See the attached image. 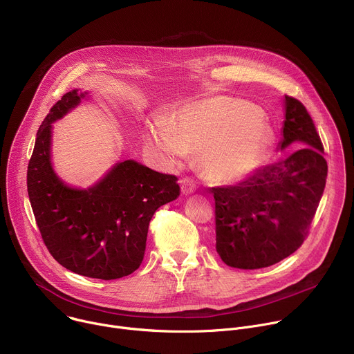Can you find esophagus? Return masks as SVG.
Returning a JSON list of instances; mask_svg holds the SVG:
<instances>
[{
    "label": "esophagus",
    "instance_id": "1",
    "mask_svg": "<svg viewBox=\"0 0 354 354\" xmlns=\"http://www.w3.org/2000/svg\"><path fill=\"white\" fill-rule=\"evenodd\" d=\"M180 187H181V192L184 195H191L195 191V183L191 178H183L180 180Z\"/></svg>",
    "mask_w": 354,
    "mask_h": 354
}]
</instances>
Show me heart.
Masks as SVG:
<instances>
[{
    "mask_svg": "<svg viewBox=\"0 0 354 354\" xmlns=\"http://www.w3.org/2000/svg\"><path fill=\"white\" fill-rule=\"evenodd\" d=\"M147 148L166 159L199 153L205 177L214 184H240L265 163L272 133L265 118L247 103L225 96L183 106L173 118L152 122Z\"/></svg>",
    "mask_w": 354,
    "mask_h": 354,
    "instance_id": "obj_1",
    "label": "heart"
}]
</instances>
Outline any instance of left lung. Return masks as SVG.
<instances>
[{
	"instance_id": "obj_1",
	"label": "left lung",
	"mask_w": 354,
	"mask_h": 354,
	"mask_svg": "<svg viewBox=\"0 0 354 354\" xmlns=\"http://www.w3.org/2000/svg\"><path fill=\"white\" fill-rule=\"evenodd\" d=\"M277 151H292L234 187L212 188L216 251L239 269L266 268L292 255L304 241L326 183L328 165L306 107L285 96Z\"/></svg>"
}]
</instances>
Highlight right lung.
Instances as JSON below:
<instances>
[{
	"instance_id": "1",
	"label": "right lung",
	"mask_w": 354,
	"mask_h": 354,
	"mask_svg": "<svg viewBox=\"0 0 354 354\" xmlns=\"http://www.w3.org/2000/svg\"><path fill=\"white\" fill-rule=\"evenodd\" d=\"M88 92L65 93L41 122L28 166V194L43 241L68 270L120 279L142 263L155 212L178 198L177 177L135 160L117 162L88 188L66 184L51 159L53 124L78 107Z\"/></svg>"
}]
</instances>
